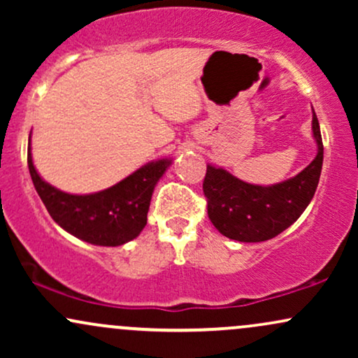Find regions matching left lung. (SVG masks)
Masks as SVG:
<instances>
[{
	"mask_svg": "<svg viewBox=\"0 0 358 358\" xmlns=\"http://www.w3.org/2000/svg\"><path fill=\"white\" fill-rule=\"evenodd\" d=\"M311 129L316 141L315 159L281 183L252 185L224 168L207 165L203 193L208 219L222 236L239 242L269 241L299 219L313 199L323 165L322 133L315 110Z\"/></svg>",
	"mask_w": 358,
	"mask_h": 358,
	"instance_id": "8db88e82",
	"label": "left lung"
}]
</instances>
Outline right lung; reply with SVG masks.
<instances>
[{
    "instance_id": "1",
    "label": "right lung",
    "mask_w": 358,
    "mask_h": 358,
    "mask_svg": "<svg viewBox=\"0 0 358 358\" xmlns=\"http://www.w3.org/2000/svg\"><path fill=\"white\" fill-rule=\"evenodd\" d=\"M170 165L171 158L156 159L106 190L73 195L45 182L34 166L28 146L31 182L52 219L77 239L106 248L122 245L141 234L156 183Z\"/></svg>"
}]
</instances>
